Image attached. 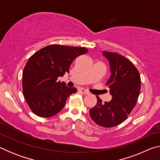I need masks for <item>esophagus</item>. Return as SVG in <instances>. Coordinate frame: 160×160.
I'll use <instances>...</instances> for the list:
<instances>
[{
  "label": "esophagus",
  "instance_id": "esophagus-1",
  "mask_svg": "<svg viewBox=\"0 0 160 160\" xmlns=\"http://www.w3.org/2000/svg\"><path fill=\"white\" fill-rule=\"evenodd\" d=\"M80 92H81V93L83 94H90V92H89L88 90H85V89H83V88L80 89Z\"/></svg>",
  "mask_w": 160,
  "mask_h": 160
}]
</instances>
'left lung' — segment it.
Returning a JSON list of instances; mask_svg holds the SVG:
<instances>
[{
    "instance_id": "1",
    "label": "left lung",
    "mask_w": 160,
    "mask_h": 160,
    "mask_svg": "<svg viewBox=\"0 0 160 160\" xmlns=\"http://www.w3.org/2000/svg\"><path fill=\"white\" fill-rule=\"evenodd\" d=\"M109 63L111 75L106 85L112 99L102 103L97 97V103L90 109V115L97 125L110 128L126 120L133 109L138 98L141 81L138 70L128 59L121 54L102 51Z\"/></svg>"
}]
</instances>
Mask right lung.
<instances>
[{"instance_id": "obj_1", "label": "right lung", "mask_w": 160, "mask_h": 160, "mask_svg": "<svg viewBox=\"0 0 160 160\" xmlns=\"http://www.w3.org/2000/svg\"><path fill=\"white\" fill-rule=\"evenodd\" d=\"M88 52L85 47L52 44L29 58L22 72L23 95L29 108L40 117H51L64 107L70 94L77 92L58 77L69 72L74 59Z\"/></svg>"}]
</instances>
